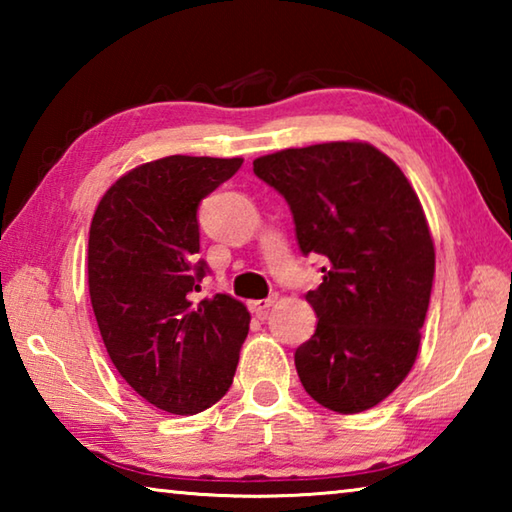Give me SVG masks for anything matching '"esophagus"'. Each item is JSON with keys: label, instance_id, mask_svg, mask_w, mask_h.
<instances>
[{"label": "esophagus", "instance_id": "34e87169", "mask_svg": "<svg viewBox=\"0 0 512 512\" xmlns=\"http://www.w3.org/2000/svg\"><path fill=\"white\" fill-rule=\"evenodd\" d=\"M275 300H277L275 293H273V296H268V298H262V300H253V302H250V311H253V314H257V316H264L266 311L275 305Z\"/></svg>", "mask_w": 512, "mask_h": 512}]
</instances>
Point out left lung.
<instances>
[{"instance_id": "left-lung-1", "label": "left lung", "mask_w": 512, "mask_h": 512, "mask_svg": "<svg viewBox=\"0 0 512 512\" xmlns=\"http://www.w3.org/2000/svg\"><path fill=\"white\" fill-rule=\"evenodd\" d=\"M253 171L289 203L302 255L325 257L307 293L318 325L296 350L305 391L336 413L386 400L413 368L436 253L418 194L366 142L262 155Z\"/></svg>"}]
</instances>
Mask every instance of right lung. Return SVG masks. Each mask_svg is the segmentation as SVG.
<instances>
[{"label":"right lung","mask_w":512,"mask_h":512,"mask_svg":"<svg viewBox=\"0 0 512 512\" xmlns=\"http://www.w3.org/2000/svg\"><path fill=\"white\" fill-rule=\"evenodd\" d=\"M241 158H169L121 176L97 205L88 241L90 300L103 345L137 395L173 415L210 409L235 377L250 314L214 293L198 300V205Z\"/></svg>","instance_id":"add662e5"}]
</instances>
